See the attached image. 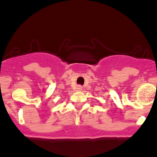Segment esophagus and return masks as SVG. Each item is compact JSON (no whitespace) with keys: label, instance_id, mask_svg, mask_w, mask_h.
<instances>
[{"label":"esophagus","instance_id":"obj_1","mask_svg":"<svg viewBox=\"0 0 157 157\" xmlns=\"http://www.w3.org/2000/svg\"><path fill=\"white\" fill-rule=\"evenodd\" d=\"M82 89H83V87L80 85H77V87H76V90H77V91H81Z\"/></svg>","mask_w":157,"mask_h":157}]
</instances>
